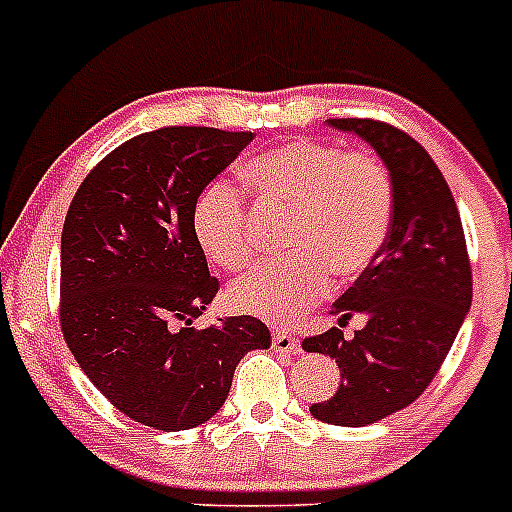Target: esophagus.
<instances>
[{
  "instance_id": "34e87169",
  "label": "esophagus",
  "mask_w": 512,
  "mask_h": 512,
  "mask_svg": "<svg viewBox=\"0 0 512 512\" xmlns=\"http://www.w3.org/2000/svg\"><path fill=\"white\" fill-rule=\"evenodd\" d=\"M271 346H274V351H279V354H300L302 351L300 338L287 333V330H277L274 338H271Z\"/></svg>"
}]
</instances>
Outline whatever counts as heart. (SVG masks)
I'll use <instances>...</instances> for the list:
<instances>
[{
  "mask_svg": "<svg viewBox=\"0 0 512 512\" xmlns=\"http://www.w3.org/2000/svg\"><path fill=\"white\" fill-rule=\"evenodd\" d=\"M243 179L264 205L292 210L284 230L287 259L261 264L230 287L235 310L289 323L328 295L330 274L359 277L384 246L395 210V187L382 158L343 151L323 140H289L248 158ZM202 251L225 271L253 261L243 194L228 182L202 189L192 212Z\"/></svg>",
  "mask_w": 512,
  "mask_h": 512,
  "instance_id": "obj_1",
  "label": "heart"
}]
</instances>
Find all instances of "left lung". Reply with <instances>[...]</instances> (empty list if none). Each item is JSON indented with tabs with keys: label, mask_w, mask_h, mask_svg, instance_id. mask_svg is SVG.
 Instances as JSON below:
<instances>
[{
	"label": "left lung",
	"mask_w": 512,
	"mask_h": 512,
	"mask_svg": "<svg viewBox=\"0 0 512 512\" xmlns=\"http://www.w3.org/2000/svg\"><path fill=\"white\" fill-rule=\"evenodd\" d=\"M328 122L364 138L395 187L387 241L333 302L338 325L359 311L367 325L354 339L330 328L302 341L305 351L330 356L341 369L336 395L310 405V413L359 428L408 408L433 382L472 305V266L449 184L418 140L369 117Z\"/></svg>",
	"instance_id": "8db88e82"
}]
</instances>
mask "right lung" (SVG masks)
<instances>
[{
  "mask_svg": "<svg viewBox=\"0 0 512 512\" xmlns=\"http://www.w3.org/2000/svg\"><path fill=\"white\" fill-rule=\"evenodd\" d=\"M253 133L171 125L135 135L76 189L61 235V330L107 400L153 431H187L223 408L235 366L269 348L259 318L205 330L217 295L192 212Z\"/></svg>",
  "mask_w": 512,
  "mask_h": 512,
  "instance_id": "right-lung-1",
  "label": "right lung"
}]
</instances>
